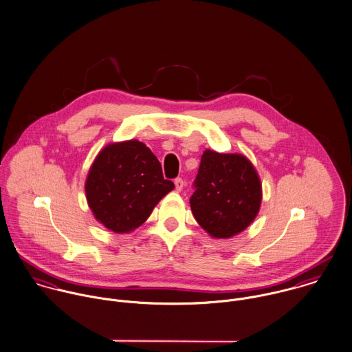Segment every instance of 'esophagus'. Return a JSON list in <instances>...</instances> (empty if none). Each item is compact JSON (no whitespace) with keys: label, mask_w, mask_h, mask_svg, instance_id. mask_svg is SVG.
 I'll list each match as a JSON object with an SVG mask.
<instances>
[{"label":"esophagus","mask_w":352,"mask_h":352,"mask_svg":"<svg viewBox=\"0 0 352 352\" xmlns=\"http://www.w3.org/2000/svg\"><path fill=\"white\" fill-rule=\"evenodd\" d=\"M175 187H176V191H179V192L184 188V182H183L182 177L175 179Z\"/></svg>","instance_id":"esophagus-1"}]
</instances>
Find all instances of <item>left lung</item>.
<instances>
[{
    "instance_id": "obj_1",
    "label": "left lung",
    "mask_w": 352,
    "mask_h": 352,
    "mask_svg": "<svg viewBox=\"0 0 352 352\" xmlns=\"http://www.w3.org/2000/svg\"><path fill=\"white\" fill-rule=\"evenodd\" d=\"M194 187L190 198L192 214L212 237L228 239L240 234L259 212L261 179L241 154L205 150Z\"/></svg>"
}]
</instances>
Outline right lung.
Here are the masks:
<instances>
[{"instance_id": "1", "label": "right lung", "mask_w": 352, "mask_h": 352, "mask_svg": "<svg viewBox=\"0 0 352 352\" xmlns=\"http://www.w3.org/2000/svg\"><path fill=\"white\" fill-rule=\"evenodd\" d=\"M175 188L157 157L142 142L111 143L96 157L85 184L94 217L116 234L132 232Z\"/></svg>"}]
</instances>
